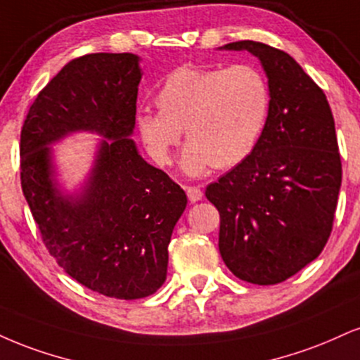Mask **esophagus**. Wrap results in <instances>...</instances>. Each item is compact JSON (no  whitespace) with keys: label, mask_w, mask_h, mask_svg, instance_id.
Here are the masks:
<instances>
[{"label":"esophagus","mask_w":360,"mask_h":360,"mask_svg":"<svg viewBox=\"0 0 360 360\" xmlns=\"http://www.w3.org/2000/svg\"><path fill=\"white\" fill-rule=\"evenodd\" d=\"M184 189H186V194H188L189 201L191 202H196L202 198V191L199 186H184Z\"/></svg>","instance_id":"1"}]
</instances>
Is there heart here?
Segmentation results:
<instances>
[{"mask_svg":"<svg viewBox=\"0 0 360 360\" xmlns=\"http://www.w3.org/2000/svg\"><path fill=\"white\" fill-rule=\"evenodd\" d=\"M155 105L159 112L136 115L147 153L158 164H167L184 129L189 142L183 169L201 174L213 166H238L253 153L270 114V89L253 65L181 67L164 80Z\"/></svg>","mask_w":360,"mask_h":360,"instance_id":"b5f03b06","label":"heart"}]
</instances>
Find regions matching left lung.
I'll use <instances>...</instances> for the list:
<instances>
[{"label":"left lung","mask_w":360,"mask_h":360,"mask_svg":"<svg viewBox=\"0 0 360 360\" xmlns=\"http://www.w3.org/2000/svg\"><path fill=\"white\" fill-rule=\"evenodd\" d=\"M262 62L270 114L243 162L206 188L219 211V253L233 275L255 285L285 281L322 253L342 183L335 124L326 94L288 53L233 41Z\"/></svg>","instance_id":"left-lung-1"}]
</instances>
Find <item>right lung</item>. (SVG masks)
<instances>
[{
  "label": "right lung",
  "instance_id": "add662e5",
  "mask_svg": "<svg viewBox=\"0 0 360 360\" xmlns=\"http://www.w3.org/2000/svg\"><path fill=\"white\" fill-rule=\"evenodd\" d=\"M139 56L90 53L68 62L30 107L20 141L21 189L60 266L101 295H153L167 275V246L186 193L137 153ZM77 130L106 137L80 195L53 179L50 143Z\"/></svg>",
  "mask_w": 360,
  "mask_h": 360
}]
</instances>
